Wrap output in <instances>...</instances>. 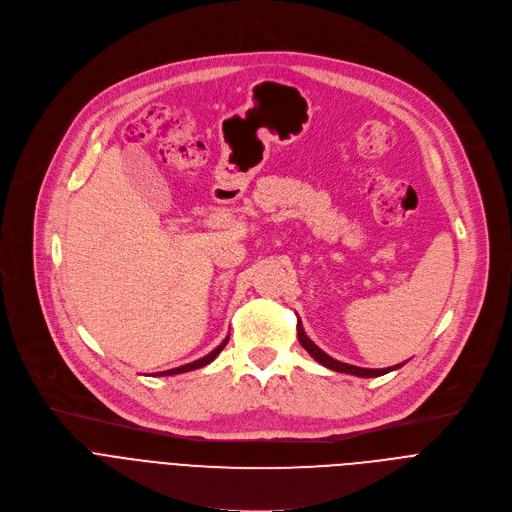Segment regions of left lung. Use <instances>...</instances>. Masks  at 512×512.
I'll return each instance as SVG.
<instances>
[{
  "label": "left lung",
  "mask_w": 512,
  "mask_h": 512,
  "mask_svg": "<svg viewBox=\"0 0 512 512\" xmlns=\"http://www.w3.org/2000/svg\"><path fill=\"white\" fill-rule=\"evenodd\" d=\"M298 338H300L302 346L312 354L314 360H318L320 364H324L326 369H332V371H336V373H348V375H354V377H381V375H387V373H391V371L403 367V362H401V364H395V367H389V369H360V367H354V364L340 362V360L328 356L322 348H318V346L306 336L304 326H302L300 320H298Z\"/></svg>",
  "instance_id": "obj_1"
}]
</instances>
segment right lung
<instances>
[{"instance_id": "add662e5", "label": "right lung", "mask_w": 512, "mask_h": 512, "mask_svg": "<svg viewBox=\"0 0 512 512\" xmlns=\"http://www.w3.org/2000/svg\"><path fill=\"white\" fill-rule=\"evenodd\" d=\"M227 342H229V336L218 344L212 352H208L206 356H202V358H198V360H194V362H188V364H182V367H176V369H170V371H164V373H158L160 377H170V375H180V373H188V371H196V369H202V367H206V364H210L218 354H221V350L227 346Z\"/></svg>"}]
</instances>
